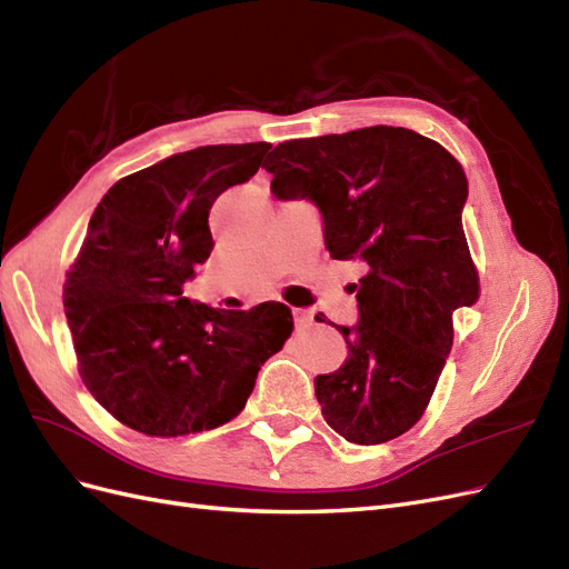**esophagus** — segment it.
Returning a JSON list of instances; mask_svg holds the SVG:
<instances>
[{
	"mask_svg": "<svg viewBox=\"0 0 569 569\" xmlns=\"http://www.w3.org/2000/svg\"><path fill=\"white\" fill-rule=\"evenodd\" d=\"M291 316H295L299 330H306V327L313 325V311H306V308H295V313Z\"/></svg>",
	"mask_w": 569,
	"mask_h": 569,
	"instance_id": "obj_1",
	"label": "esophagus"
}]
</instances>
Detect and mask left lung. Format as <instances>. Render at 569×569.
<instances>
[{
  "label": "left lung",
  "instance_id": "8db88e82",
  "mask_svg": "<svg viewBox=\"0 0 569 569\" xmlns=\"http://www.w3.org/2000/svg\"><path fill=\"white\" fill-rule=\"evenodd\" d=\"M263 168L274 197L318 206L332 258L368 266L358 322L335 325L349 356L316 377L322 418L360 446L401 437L432 399L453 313L479 299L462 166L416 130L372 126L278 144Z\"/></svg>",
  "mask_w": 569,
  "mask_h": 569
}]
</instances>
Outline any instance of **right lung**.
Here are the masks:
<instances>
[{"mask_svg":"<svg viewBox=\"0 0 569 569\" xmlns=\"http://www.w3.org/2000/svg\"><path fill=\"white\" fill-rule=\"evenodd\" d=\"M268 142L173 153L97 203L63 287L80 375L116 420L149 437L230 422L291 335L287 306L218 311L182 297L211 256L209 211L258 173Z\"/></svg>","mask_w":569,"mask_h":569,"instance_id":"add662e5","label":"right lung"}]
</instances>
